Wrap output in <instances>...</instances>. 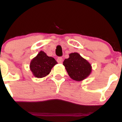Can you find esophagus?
<instances>
[{
  "label": "esophagus",
  "instance_id": "obj_1",
  "mask_svg": "<svg viewBox=\"0 0 122 122\" xmlns=\"http://www.w3.org/2000/svg\"><path fill=\"white\" fill-rule=\"evenodd\" d=\"M63 58H62V57H58L57 58V62H58V63H60V64H61L63 62Z\"/></svg>",
  "mask_w": 122,
  "mask_h": 122
}]
</instances>
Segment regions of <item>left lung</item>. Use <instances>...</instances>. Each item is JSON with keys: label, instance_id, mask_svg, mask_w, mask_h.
I'll return each mask as SVG.
<instances>
[{"label": "left lung", "instance_id": "obj_1", "mask_svg": "<svg viewBox=\"0 0 122 122\" xmlns=\"http://www.w3.org/2000/svg\"><path fill=\"white\" fill-rule=\"evenodd\" d=\"M63 65L70 77L77 81L85 79L92 72L90 63L76 52L69 54V57L64 60Z\"/></svg>", "mask_w": 122, "mask_h": 122}]
</instances>
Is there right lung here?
<instances>
[{"label": "right lung", "instance_id": "right-lung-1", "mask_svg": "<svg viewBox=\"0 0 122 122\" xmlns=\"http://www.w3.org/2000/svg\"><path fill=\"white\" fill-rule=\"evenodd\" d=\"M57 64V62L53 57L47 56L44 51H40L31 61L30 69L36 77L42 78L48 75L53 67Z\"/></svg>", "mask_w": 122, "mask_h": 122}]
</instances>
